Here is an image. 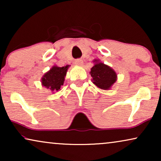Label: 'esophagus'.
Returning <instances> with one entry per match:
<instances>
[{
  "mask_svg": "<svg viewBox=\"0 0 161 161\" xmlns=\"http://www.w3.org/2000/svg\"><path fill=\"white\" fill-rule=\"evenodd\" d=\"M75 64L76 65H78V66L82 65L83 60H82V59H80V58L77 59V60H75Z\"/></svg>",
  "mask_w": 161,
  "mask_h": 161,
  "instance_id": "34e87169",
  "label": "esophagus"
}]
</instances>
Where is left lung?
I'll list each match as a JSON object with an SVG mask.
<instances>
[{
	"label": "left lung",
	"mask_w": 161,
	"mask_h": 161,
	"mask_svg": "<svg viewBox=\"0 0 161 161\" xmlns=\"http://www.w3.org/2000/svg\"><path fill=\"white\" fill-rule=\"evenodd\" d=\"M90 74L93 78L94 84L102 89H109L116 80V74L114 69L100 62L94 64Z\"/></svg>",
	"instance_id": "1"
}]
</instances>
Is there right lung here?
I'll list each match as a JSON object with an SVG mask.
<instances>
[{
    "label": "right lung",
    "mask_w": 161,
    "mask_h": 161,
    "mask_svg": "<svg viewBox=\"0 0 161 161\" xmlns=\"http://www.w3.org/2000/svg\"><path fill=\"white\" fill-rule=\"evenodd\" d=\"M68 67L69 65L62 67H53L42 78V85L51 91H58L64 84Z\"/></svg>",
    "instance_id": "obj_1"
}]
</instances>
